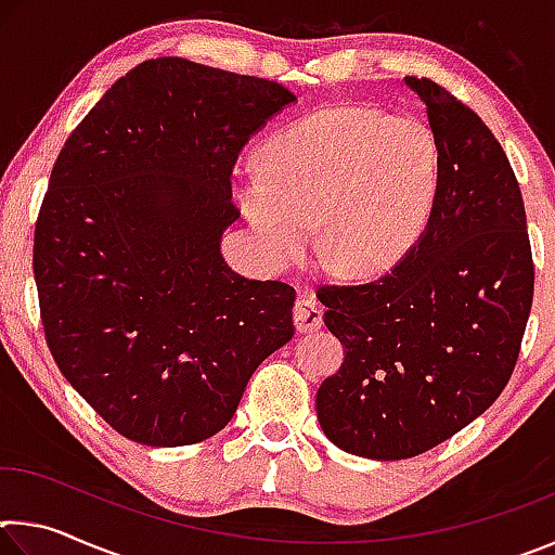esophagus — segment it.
Listing matches in <instances>:
<instances>
[{
  "mask_svg": "<svg viewBox=\"0 0 555 555\" xmlns=\"http://www.w3.org/2000/svg\"><path fill=\"white\" fill-rule=\"evenodd\" d=\"M294 325L298 333H315L323 327V308L313 296H298L294 306Z\"/></svg>",
  "mask_w": 555,
  "mask_h": 555,
  "instance_id": "obj_1",
  "label": "esophagus"
}]
</instances>
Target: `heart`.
I'll list each match as a JSON object with an SVG mask.
<instances>
[{"instance_id": "b5f03b06", "label": "heart", "mask_w": 555, "mask_h": 555, "mask_svg": "<svg viewBox=\"0 0 555 555\" xmlns=\"http://www.w3.org/2000/svg\"><path fill=\"white\" fill-rule=\"evenodd\" d=\"M438 176V142L424 119L340 105L271 134L237 198L274 259L304 257L318 222L325 264L370 274L416 240Z\"/></svg>"}]
</instances>
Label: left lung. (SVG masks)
<instances>
[{
  "mask_svg": "<svg viewBox=\"0 0 555 555\" xmlns=\"http://www.w3.org/2000/svg\"><path fill=\"white\" fill-rule=\"evenodd\" d=\"M440 176L426 232L389 274L318 288L345 345L315 393L323 434L345 453L406 460L463 430L512 379L533 300L526 212L490 127L428 78Z\"/></svg>",
  "mask_w": 555,
  "mask_h": 555,
  "instance_id": "obj_1",
  "label": "left lung"
}]
</instances>
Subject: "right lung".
I'll list each match as a JSON object with an SVG mask.
<instances>
[{"label":"right lung","mask_w":555,"mask_h":555,"mask_svg":"<svg viewBox=\"0 0 555 555\" xmlns=\"http://www.w3.org/2000/svg\"><path fill=\"white\" fill-rule=\"evenodd\" d=\"M296 98L185 59L144 61L65 139L34 232L46 345L134 443L193 446L294 337V286L224 264L242 146Z\"/></svg>","instance_id":"obj_1"}]
</instances>
